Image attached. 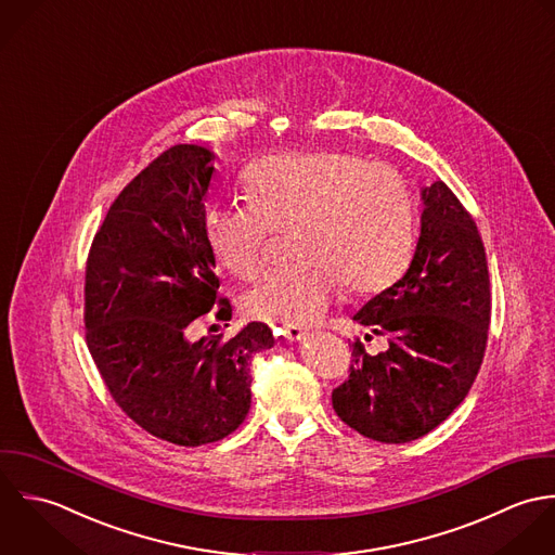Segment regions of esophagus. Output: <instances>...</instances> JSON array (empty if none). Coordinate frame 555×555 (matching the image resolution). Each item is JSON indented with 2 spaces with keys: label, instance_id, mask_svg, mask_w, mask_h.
<instances>
[{
  "label": "esophagus",
  "instance_id": "obj_1",
  "mask_svg": "<svg viewBox=\"0 0 555 555\" xmlns=\"http://www.w3.org/2000/svg\"><path fill=\"white\" fill-rule=\"evenodd\" d=\"M283 336L287 340H302V338H307V331L300 328V326H285L283 328Z\"/></svg>",
  "mask_w": 555,
  "mask_h": 555
}]
</instances>
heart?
<instances>
[{"label":"heart","mask_w":555,"mask_h":555,"mask_svg":"<svg viewBox=\"0 0 555 555\" xmlns=\"http://www.w3.org/2000/svg\"><path fill=\"white\" fill-rule=\"evenodd\" d=\"M248 202L215 204L206 244L224 272L255 279L272 231L292 233L285 270L266 274L242 300L250 318L309 326L340 287L377 294L408 270L416 246L414 197L388 165L343 150L276 154L244 173Z\"/></svg>","instance_id":"1"}]
</instances>
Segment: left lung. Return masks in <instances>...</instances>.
<instances>
[{
  "label": "left lung",
  "instance_id": "1",
  "mask_svg": "<svg viewBox=\"0 0 555 555\" xmlns=\"http://www.w3.org/2000/svg\"><path fill=\"white\" fill-rule=\"evenodd\" d=\"M421 199L408 272L353 315L366 338L388 336V349L371 356L356 340L349 379L333 392L336 416L384 443L418 440L454 412L478 375L491 320L476 222L443 182Z\"/></svg>",
  "mask_w": 555,
  "mask_h": 555
}]
</instances>
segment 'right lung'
Segmentation results:
<instances>
[{
    "label": "right lung",
    "instance_id": "1",
    "mask_svg": "<svg viewBox=\"0 0 555 555\" xmlns=\"http://www.w3.org/2000/svg\"><path fill=\"white\" fill-rule=\"evenodd\" d=\"M215 154L173 145L113 202L86 268V338L115 403L147 434L202 446L233 434L250 410V358L274 347L246 324L233 338L191 340L217 306V261L204 237Z\"/></svg>",
    "mask_w": 555,
    "mask_h": 555
}]
</instances>
